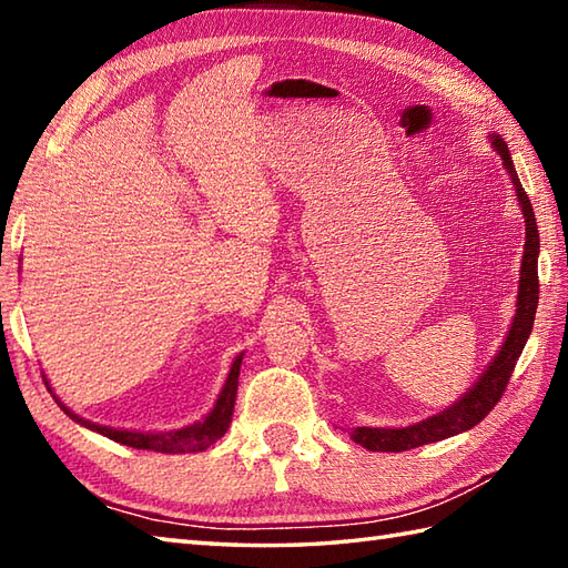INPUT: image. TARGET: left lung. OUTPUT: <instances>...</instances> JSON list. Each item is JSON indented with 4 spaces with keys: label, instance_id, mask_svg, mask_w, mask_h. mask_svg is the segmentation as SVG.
Segmentation results:
<instances>
[{
    "label": "left lung",
    "instance_id": "1",
    "mask_svg": "<svg viewBox=\"0 0 568 568\" xmlns=\"http://www.w3.org/2000/svg\"><path fill=\"white\" fill-rule=\"evenodd\" d=\"M493 146H496V151L500 153L503 165L508 168L510 180L517 190V202L523 204L525 232H527L525 253H523V271H520V293H517V312H515L508 339H505L498 356L493 358V364L488 366L484 376L478 378L474 388H470L462 397V400L454 403L449 409H444V413L419 422V425L400 427V429L356 427L352 432V439L361 446H366L368 452H407V449H415V446L442 442L446 437H454V434H462L470 427H476L478 422L500 403V397L510 383L517 358H520L523 348L529 339V332H532L535 312H537V303H539V275H537L539 232H537L532 204H529L527 192L520 185V178H517V173H515L508 146H505V141L498 136H493Z\"/></svg>",
    "mask_w": 568,
    "mask_h": 568
}]
</instances>
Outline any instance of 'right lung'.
Listing matches in <instances>:
<instances>
[{
    "label": "right lung",
    "mask_w": 568,
    "mask_h": 568,
    "mask_svg": "<svg viewBox=\"0 0 568 568\" xmlns=\"http://www.w3.org/2000/svg\"><path fill=\"white\" fill-rule=\"evenodd\" d=\"M239 368H241V356H236V361L232 364V371H229V378L224 383V388L216 397V405L212 413L204 417L202 422L185 429L178 432H126V429H112V427H102L94 425V422L82 419L78 415H72L70 409L58 400L55 403L65 409V413L80 422L82 427H88L92 432H100L104 437H110L119 444L134 446V449H151V452H161V454H187V452H202L207 449L210 444H214L216 439L224 437V432L232 422V413H234V400H236V388H239ZM48 385V383H45ZM51 390V388H48Z\"/></svg>",
    "instance_id": "obj_1"
}]
</instances>
